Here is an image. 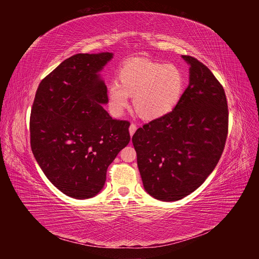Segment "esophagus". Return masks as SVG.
<instances>
[{"label":"esophagus","mask_w":259,"mask_h":259,"mask_svg":"<svg viewBox=\"0 0 259 259\" xmlns=\"http://www.w3.org/2000/svg\"><path fill=\"white\" fill-rule=\"evenodd\" d=\"M136 130H137V125L135 123H132L130 125V134H131V136L134 135V133L136 132Z\"/></svg>","instance_id":"34e87169"}]
</instances>
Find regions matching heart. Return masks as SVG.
I'll return each instance as SVG.
<instances>
[{"instance_id": "heart-1", "label": "heart", "mask_w": 259, "mask_h": 259, "mask_svg": "<svg viewBox=\"0 0 259 259\" xmlns=\"http://www.w3.org/2000/svg\"><path fill=\"white\" fill-rule=\"evenodd\" d=\"M116 81L108 86L109 105L113 114L120 115L134 96V107L147 120H155L170 113L184 93L185 76L178 66L149 60L125 64Z\"/></svg>"}]
</instances>
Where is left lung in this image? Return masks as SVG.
<instances>
[{"label":"left lung","instance_id":"obj_1","mask_svg":"<svg viewBox=\"0 0 259 259\" xmlns=\"http://www.w3.org/2000/svg\"><path fill=\"white\" fill-rule=\"evenodd\" d=\"M189 85L170 113L139 127L132 137L145 190L156 200L177 201L205 182L228 136L223 85L191 56Z\"/></svg>","mask_w":259,"mask_h":259}]
</instances>
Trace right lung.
Returning <instances> with one entry per match:
<instances>
[{
  "label": "right lung",
  "instance_id": "obj_1",
  "mask_svg": "<svg viewBox=\"0 0 259 259\" xmlns=\"http://www.w3.org/2000/svg\"><path fill=\"white\" fill-rule=\"evenodd\" d=\"M111 53L76 54L41 81L30 114V145L50 182L68 197L89 199L105 185L108 166L131 140L130 122L103 108L98 72Z\"/></svg>",
  "mask_w": 259,
  "mask_h": 259
}]
</instances>
